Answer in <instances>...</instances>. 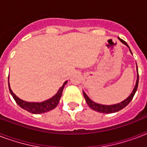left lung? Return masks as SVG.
Masks as SVG:
<instances>
[{
  "instance_id": "left-lung-1",
  "label": "left lung",
  "mask_w": 147,
  "mask_h": 147,
  "mask_svg": "<svg viewBox=\"0 0 147 147\" xmlns=\"http://www.w3.org/2000/svg\"><path fill=\"white\" fill-rule=\"evenodd\" d=\"M118 39L120 40L122 43H123L124 45H126L127 47H128L127 43L124 41V40H121V38ZM130 49V48H129ZM130 53H131V50L130 49ZM138 83H139V74H138V70H137V82H136V85H135V87L133 90L132 93L130 94V96L124 100L121 101V102L118 103V104H116V105H100V104H98V103L94 102L93 100H92L90 99L88 95L85 94V92H83V94H84V97L85 98V100H86V103H87L88 106H89L92 109L98 112H100V113H104V114H111V113H115V112H117L119 111H121V109H123L127 106V105L129 104V103L131 101V100L133 99L135 93L137 92V87H138Z\"/></svg>"
}]
</instances>
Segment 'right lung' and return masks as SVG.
Here are the masks:
<instances>
[{"mask_svg": "<svg viewBox=\"0 0 147 147\" xmlns=\"http://www.w3.org/2000/svg\"><path fill=\"white\" fill-rule=\"evenodd\" d=\"M67 81L66 82H65L62 87L60 88L57 93H56L53 98H49L48 100H45V101H42V102H27V101L21 100L20 98H18V97L12 92V90L10 89V84H8V85H9V90H10V94H11V95L13 96V99L15 100V101L17 102V104L19 105L20 107H21V108H23V109L26 110V111H27L30 112V113L39 114H43V113L49 111L51 110L54 109V108L57 106L59 102L61 96H62V91H63V88H64L65 87V85Z\"/></svg>", "mask_w": 147, "mask_h": 147, "instance_id": "1", "label": "right lung"}]
</instances>
